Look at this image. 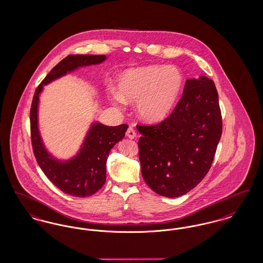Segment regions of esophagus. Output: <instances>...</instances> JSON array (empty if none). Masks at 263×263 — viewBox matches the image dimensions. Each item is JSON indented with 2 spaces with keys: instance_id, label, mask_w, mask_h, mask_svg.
<instances>
[{
  "instance_id": "1",
  "label": "esophagus",
  "mask_w": 263,
  "mask_h": 263,
  "mask_svg": "<svg viewBox=\"0 0 263 263\" xmlns=\"http://www.w3.org/2000/svg\"><path fill=\"white\" fill-rule=\"evenodd\" d=\"M126 137L128 138H130V139H133V138H135L137 137V133H136V130H135L132 126H129V127L127 128V130H126Z\"/></svg>"
}]
</instances>
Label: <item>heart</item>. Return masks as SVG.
<instances>
[{
    "mask_svg": "<svg viewBox=\"0 0 263 263\" xmlns=\"http://www.w3.org/2000/svg\"><path fill=\"white\" fill-rule=\"evenodd\" d=\"M183 86L182 73L175 66L148 65L126 70L119 79V90L109 89V98L119 108L137 101V114L147 123L163 121L173 111Z\"/></svg>",
    "mask_w": 263,
    "mask_h": 263,
    "instance_id": "heart-1",
    "label": "heart"
}]
</instances>
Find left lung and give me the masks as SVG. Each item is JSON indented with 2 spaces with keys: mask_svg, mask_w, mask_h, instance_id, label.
Here are the masks:
<instances>
[{
  "mask_svg": "<svg viewBox=\"0 0 263 263\" xmlns=\"http://www.w3.org/2000/svg\"><path fill=\"white\" fill-rule=\"evenodd\" d=\"M219 96L213 80H186L182 98L158 125H138L141 174L155 193L185 195L207 175L221 136Z\"/></svg>",
  "mask_w": 263,
  "mask_h": 263,
  "instance_id": "left-lung-1",
  "label": "left lung"
}]
</instances>
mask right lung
I'll list each match as a JSON object with an SVG mask.
<instances>
[{
  "mask_svg": "<svg viewBox=\"0 0 263 263\" xmlns=\"http://www.w3.org/2000/svg\"><path fill=\"white\" fill-rule=\"evenodd\" d=\"M106 55H68L53 67L35 90L30 108L31 143L36 161L43 173L62 192L75 197H89L106 182V165L111 148L125 138L127 125L108 126L93 122L80 149L70 159H58L45 147L39 127V105L43 86L80 67L97 65Z\"/></svg>",
  "mask_w": 263,
  "mask_h": 263,
  "instance_id": "1",
  "label": "right lung"
}]
</instances>
